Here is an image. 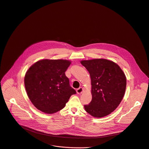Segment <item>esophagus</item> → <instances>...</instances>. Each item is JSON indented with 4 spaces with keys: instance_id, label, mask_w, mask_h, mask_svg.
I'll return each instance as SVG.
<instances>
[{
    "instance_id": "obj_1",
    "label": "esophagus",
    "mask_w": 149,
    "mask_h": 149,
    "mask_svg": "<svg viewBox=\"0 0 149 149\" xmlns=\"http://www.w3.org/2000/svg\"><path fill=\"white\" fill-rule=\"evenodd\" d=\"M83 92V88L82 87H80L79 88H78L77 89V93L78 94H80V93H82Z\"/></svg>"
}]
</instances>
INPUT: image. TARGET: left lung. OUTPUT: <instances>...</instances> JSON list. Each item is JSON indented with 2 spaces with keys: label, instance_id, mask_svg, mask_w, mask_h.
<instances>
[{
  "label": "left lung",
  "instance_id": "8db88e82",
  "mask_svg": "<svg viewBox=\"0 0 149 149\" xmlns=\"http://www.w3.org/2000/svg\"><path fill=\"white\" fill-rule=\"evenodd\" d=\"M90 74L92 101L84 108L92 116L100 118L113 112L120 104L126 87V78L112 61L95 58L81 61Z\"/></svg>",
  "mask_w": 149,
  "mask_h": 149
}]
</instances>
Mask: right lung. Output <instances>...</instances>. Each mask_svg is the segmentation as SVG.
<instances>
[{
    "label": "right lung",
    "mask_w": 149,
    "mask_h": 149,
    "mask_svg": "<svg viewBox=\"0 0 149 149\" xmlns=\"http://www.w3.org/2000/svg\"><path fill=\"white\" fill-rule=\"evenodd\" d=\"M71 63L67 60L43 59L27 71L24 81L26 91L37 109L47 114L56 113L76 93L65 74Z\"/></svg>",
    "instance_id": "1"
}]
</instances>
